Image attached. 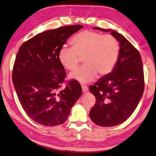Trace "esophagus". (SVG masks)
<instances>
[{
	"mask_svg": "<svg viewBox=\"0 0 156 156\" xmlns=\"http://www.w3.org/2000/svg\"><path fill=\"white\" fill-rule=\"evenodd\" d=\"M82 92L83 93H85L88 90V88L86 84H82Z\"/></svg>",
	"mask_w": 156,
	"mask_h": 156,
	"instance_id": "34e87169",
	"label": "esophagus"
}]
</instances>
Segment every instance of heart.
<instances>
[{"label": "heart", "instance_id": "heart-1", "mask_svg": "<svg viewBox=\"0 0 156 156\" xmlns=\"http://www.w3.org/2000/svg\"><path fill=\"white\" fill-rule=\"evenodd\" d=\"M72 47L62 46L58 60L66 69L72 70L83 56L85 63L70 74L72 79L86 83L95 79L97 74L107 75L114 69L119 54V44L113 36L86 30L75 35L70 41Z\"/></svg>", "mask_w": 156, "mask_h": 156}]
</instances>
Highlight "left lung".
Here are the masks:
<instances>
[{
    "label": "left lung",
    "instance_id": "left-lung-1",
    "mask_svg": "<svg viewBox=\"0 0 156 156\" xmlns=\"http://www.w3.org/2000/svg\"><path fill=\"white\" fill-rule=\"evenodd\" d=\"M94 29L110 32L119 42L114 70L89 88L96 100L90 112V118L98 126L111 127L125 122L138 104L145 85L143 64L138 50L124 36L113 30Z\"/></svg>",
    "mask_w": 156,
    "mask_h": 156
}]
</instances>
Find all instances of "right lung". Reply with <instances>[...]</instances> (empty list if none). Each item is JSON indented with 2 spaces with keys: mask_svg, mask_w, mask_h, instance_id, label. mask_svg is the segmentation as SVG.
Masks as SVG:
<instances>
[{
  "mask_svg": "<svg viewBox=\"0 0 156 156\" xmlns=\"http://www.w3.org/2000/svg\"><path fill=\"white\" fill-rule=\"evenodd\" d=\"M82 25L61 27L34 36L21 45L12 69V81L22 107L32 120L46 126L60 125L82 95L75 80L62 84L66 73L58 51Z\"/></svg>",
  "mask_w": 156,
  "mask_h": 156,
  "instance_id": "right-lung-1",
  "label": "right lung"
}]
</instances>
